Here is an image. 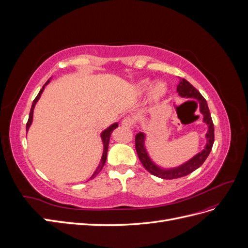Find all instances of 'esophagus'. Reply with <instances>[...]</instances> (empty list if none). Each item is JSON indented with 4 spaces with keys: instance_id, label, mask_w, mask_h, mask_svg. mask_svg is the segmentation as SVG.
<instances>
[{
    "instance_id": "esophagus-1",
    "label": "esophagus",
    "mask_w": 248,
    "mask_h": 248,
    "mask_svg": "<svg viewBox=\"0 0 248 248\" xmlns=\"http://www.w3.org/2000/svg\"><path fill=\"white\" fill-rule=\"evenodd\" d=\"M121 124H122V126H124V127H131V126L133 125V120H132V118H130V117H126V118H124V119L122 120Z\"/></svg>"
}]
</instances>
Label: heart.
<instances>
[{
    "instance_id": "obj_1",
    "label": "heart",
    "mask_w": 248,
    "mask_h": 248,
    "mask_svg": "<svg viewBox=\"0 0 248 248\" xmlns=\"http://www.w3.org/2000/svg\"><path fill=\"white\" fill-rule=\"evenodd\" d=\"M151 85H152V82L150 79H142L139 82V88L140 90V92H146L150 88H151ZM166 92H167L166 85H164L162 81H157L151 89L150 97H151L152 100L157 101V100H159L161 97L164 96Z\"/></svg>"
}]
</instances>
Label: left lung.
Listing matches in <instances>:
<instances>
[{
    "label": "left lung",
    "mask_w": 248,
    "mask_h": 248,
    "mask_svg": "<svg viewBox=\"0 0 248 248\" xmlns=\"http://www.w3.org/2000/svg\"><path fill=\"white\" fill-rule=\"evenodd\" d=\"M178 95L182 98H193L197 99L200 103V111L202 115V122L208 126V131L206 133V145L201 152L194 155L189 160L180 164L175 168H162L156 164L151 157H150L148 150L146 148V134L144 132H139L136 136V149L139 155V158L144 168L156 177L161 179H177L189 175L190 172L199 169L205 162L207 157L211 152L214 142V125L212 122L211 115L208 108L206 99L201 95L198 90L184 78H180L179 85L177 86Z\"/></svg>",
    "instance_id": "obj_1"
}]
</instances>
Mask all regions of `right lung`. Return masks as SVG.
Returning <instances> with one entry per match:
<instances>
[{
	"label": "right lung",
	"instance_id": "1",
	"mask_svg": "<svg viewBox=\"0 0 248 248\" xmlns=\"http://www.w3.org/2000/svg\"><path fill=\"white\" fill-rule=\"evenodd\" d=\"M50 79H51V78L46 82V85H44V86L42 87V89L40 90V92L38 93V95L36 96V98L34 99V101H33V103H32V108H31V110H30V116H29V120H28V123H27V127H26L27 132L29 131V128H30V127H31L32 122H33V112H34V108H35L36 103L38 102V100H39V98L41 97V94H42V92H43L44 88H46V86H47V85L49 84ZM117 127H118V123H114V124H111L110 126H108L107 129H104V130L100 133V138H101L102 144H103V152H102V156H101V159H100V162H99V164H98V167H97V169H96L95 171L93 172V175H92L91 177H90V179H94L97 175H98L99 171L102 170V168H103V166H104V163H106V161H107V156H108V144H109V139H110V136H111V132L114 131V130L117 128Z\"/></svg>",
	"mask_w": 248,
	"mask_h": 248
}]
</instances>
